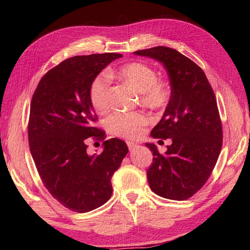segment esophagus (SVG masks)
I'll use <instances>...</instances> for the list:
<instances>
[{
    "label": "esophagus",
    "mask_w": 250,
    "mask_h": 250,
    "mask_svg": "<svg viewBox=\"0 0 250 250\" xmlns=\"http://www.w3.org/2000/svg\"><path fill=\"white\" fill-rule=\"evenodd\" d=\"M126 145H127V146H129L130 151H131V150H134V149L137 148V146H138V144H136V143H133V142H130V140H127V142H126Z\"/></svg>",
    "instance_id": "1"
}]
</instances>
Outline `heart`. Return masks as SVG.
<instances>
[{"label":"heart","mask_w":250,"mask_h":250,"mask_svg":"<svg viewBox=\"0 0 250 250\" xmlns=\"http://www.w3.org/2000/svg\"><path fill=\"white\" fill-rule=\"evenodd\" d=\"M127 84L137 92L143 93V100L146 104L161 106L168 99V91L163 83L157 81L155 70L145 63L132 62L120 67L117 72ZM108 78L106 75H99L92 82L89 99L96 111L105 110L108 104ZM106 124L114 134L125 138H137L148 124L146 115L140 112H115L107 118Z\"/></svg>","instance_id":"1"}]
</instances>
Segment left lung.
<instances>
[{"label":"left lung","mask_w":250,"mask_h":250,"mask_svg":"<svg viewBox=\"0 0 250 250\" xmlns=\"http://www.w3.org/2000/svg\"><path fill=\"white\" fill-rule=\"evenodd\" d=\"M161 62L167 69L171 85L169 104L153 138H170L165 154L154 144L146 171L151 190L174 201L191 197L207 182L222 149L223 131L216 99L203 69L177 50L156 46L134 52Z\"/></svg>","instance_id":"obj_1"}]
</instances>
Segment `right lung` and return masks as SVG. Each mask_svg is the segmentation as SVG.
<instances>
[{
	"label": "right lung",
	"mask_w": 250,
	"mask_h": 250,
	"mask_svg": "<svg viewBox=\"0 0 250 250\" xmlns=\"http://www.w3.org/2000/svg\"><path fill=\"white\" fill-rule=\"evenodd\" d=\"M120 54L75 56L42 77L30 104L28 143L44 186L64 207L87 212L111 197V178L127 154L124 140H104L100 154L88 155L87 138H105L89 99L96 77Z\"/></svg>",
	"instance_id": "add662e5"
}]
</instances>
